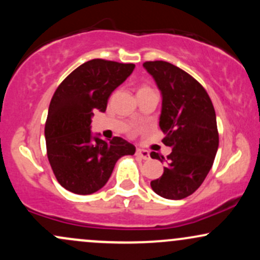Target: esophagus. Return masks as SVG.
<instances>
[{
    "label": "esophagus",
    "mask_w": 260,
    "mask_h": 260,
    "mask_svg": "<svg viewBox=\"0 0 260 260\" xmlns=\"http://www.w3.org/2000/svg\"><path fill=\"white\" fill-rule=\"evenodd\" d=\"M136 155L139 156L141 159H143V160H148V159H150L149 152L145 149H139V148L136 150Z\"/></svg>",
    "instance_id": "esophagus-1"
}]
</instances>
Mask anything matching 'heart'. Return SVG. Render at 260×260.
I'll return each instance as SVG.
<instances>
[{
    "mask_svg": "<svg viewBox=\"0 0 260 260\" xmlns=\"http://www.w3.org/2000/svg\"><path fill=\"white\" fill-rule=\"evenodd\" d=\"M143 90H149V87H148V86H142V87L138 90V92H139V91H143Z\"/></svg>",
    "mask_w": 260,
    "mask_h": 260,
    "instance_id": "heart-1",
    "label": "heart"
}]
</instances>
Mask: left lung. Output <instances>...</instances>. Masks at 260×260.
I'll use <instances>...</instances> for the list:
<instances>
[{"label": "left lung", "mask_w": 260, "mask_h": 260, "mask_svg": "<svg viewBox=\"0 0 260 260\" xmlns=\"http://www.w3.org/2000/svg\"><path fill=\"white\" fill-rule=\"evenodd\" d=\"M143 67L161 91L159 125L162 143L172 148L164 173L150 181L153 191L169 200H181L199 189L212 168L218 148L216 112L205 87L190 74L168 61H145Z\"/></svg>", "instance_id": "8db88e82"}]
</instances>
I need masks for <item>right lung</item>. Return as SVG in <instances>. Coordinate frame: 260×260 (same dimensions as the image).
Segmentation results:
<instances>
[{
    "label": "right lung",
    "instance_id": "right-lung-1",
    "mask_svg": "<svg viewBox=\"0 0 260 260\" xmlns=\"http://www.w3.org/2000/svg\"><path fill=\"white\" fill-rule=\"evenodd\" d=\"M135 69L105 59L84 62L69 74L51 98L47 122V155L56 180L78 195H90L105 186L116 161L133 155L136 147L121 137L110 142L91 136L93 111L105 112L108 98Z\"/></svg>",
    "mask_w": 260,
    "mask_h": 260
}]
</instances>
